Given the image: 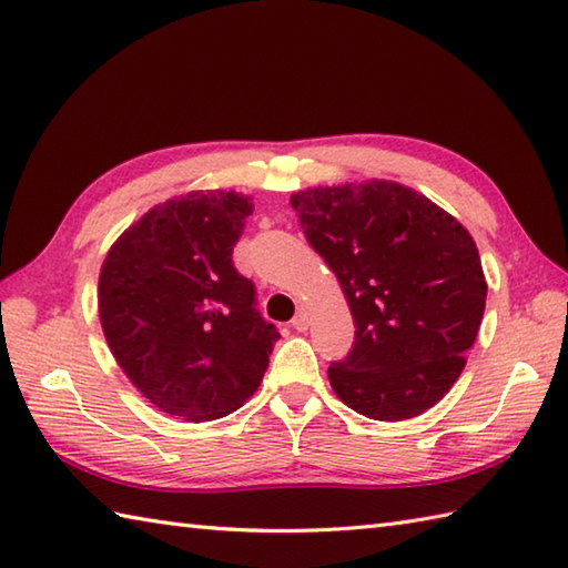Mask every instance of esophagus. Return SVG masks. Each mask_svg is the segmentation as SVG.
<instances>
[{
    "label": "esophagus",
    "instance_id": "obj_1",
    "mask_svg": "<svg viewBox=\"0 0 568 568\" xmlns=\"http://www.w3.org/2000/svg\"><path fill=\"white\" fill-rule=\"evenodd\" d=\"M310 327V315H307V310L305 307H300L297 310V315L293 317V329H297V332H305Z\"/></svg>",
    "mask_w": 568,
    "mask_h": 568
}]
</instances>
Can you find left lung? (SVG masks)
<instances>
[{
	"label": "left lung",
	"instance_id": "obj_1",
	"mask_svg": "<svg viewBox=\"0 0 568 568\" xmlns=\"http://www.w3.org/2000/svg\"><path fill=\"white\" fill-rule=\"evenodd\" d=\"M291 204L356 324L352 352L329 366L336 397L383 422L437 405L462 376L486 310L474 239L390 180L300 190Z\"/></svg>",
	"mask_w": 568,
	"mask_h": 568
}]
</instances>
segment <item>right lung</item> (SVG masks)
I'll return each mask as SVG.
<instances>
[{
	"mask_svg": "<svg viewBox=\"0 0 568 568\" xmlns=\"http://www.w3.org/2000/svg\"><path fill=\"white\" fill-rule=\"evenodd\" d=\"M251 212L236 192H190L143 214L102 263L106 344L141 395L173 417L234 413L281 339L232 261Z\"/></svg>",
	"mask_w": 568,
	"mask_h": 568,
	"instance_id": "obj_1",
	"label": "right lung"
}]
</instances>
